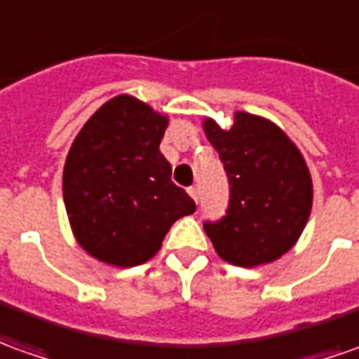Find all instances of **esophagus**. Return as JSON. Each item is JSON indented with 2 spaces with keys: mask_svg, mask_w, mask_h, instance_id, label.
Returning <instances> with one entry per match:
<instances>
[{
  "mask_svg": "<svg viewBox=\"0 0 359 359\" xmlns=\"http://www.w3.org/2000/svg\"><path fill=\"white\" fill-rule=\"evenodd\" d=\"M187 194L191 195V199H194L195 203L199 201V195H197V187H189V189H187Z\"/></svg>",
  "mask_w": 359,
  "mask_h": 359,
  "instance_id": "obj_1",
  "label": "esophagus"
}]
</instances>
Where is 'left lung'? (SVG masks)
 Returning <instances> with one entry per match:
<instances>
[{"label": "left lung", "instance_id": "1", "mask_svg": "<svg viewBox=\"0 0 359 359\" xmlns=\"http://www.w3.org/2000/svg\"><path fill=\"white\" fill-rule=\"evenodd\" d=\"M205 135L219 152L231 185L221 221L205 222L224 262L256 268L281 258L295 246L313 207V182L299 148L271 121L244 111L221 128L203 121Z\"/></svg>", "mask_w": 359, "mask_h": 359}]
</instances>
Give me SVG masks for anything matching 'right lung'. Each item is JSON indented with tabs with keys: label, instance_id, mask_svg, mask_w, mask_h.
<instances>
[{
	"label": "right lung",
	"instance_id": "add662e5",
	"mask_svg": "<svg viewBox=\"0 0 359 359\" xmlns=\"http://www.w3.org/2000/svg\"><path fill=\"white\" fill-rule=\"evenodd\" d=\"M165 127V115L117 95L72 142L62 175L66 212L78 244L109 266L148 262L170 226L195 211L160 152Z\"/></svg>",
	"mask_w": 359,
	"mask_h": 359
}]
</instances>
